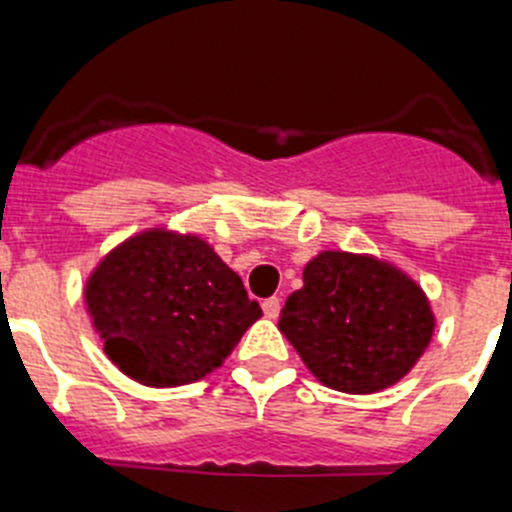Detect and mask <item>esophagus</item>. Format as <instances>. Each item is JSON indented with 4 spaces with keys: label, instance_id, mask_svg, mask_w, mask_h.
Here are the masks:
<instances>
[{
    "label": "esophagus",
    "instance_id": "esophagus-1",
    "mask_svg": "<svg viewBox=\"0 0 512 512\" xmlns=\"http://www.w3.org/2000/svg\"><path fill=\"white\" fill-rule=\"evenodd\" d=\"M262 311H265V317L268 319H275L278 314H281V299H265L262 301Z\"/></svg>",
    "mask_w": 512,
    "mask_h": 512
}]
</instances>
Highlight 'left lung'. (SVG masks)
I'll return each mask as SVG.
<instances>
[{"mask_svg": "<svg viewBox=\"0 0 512 512\" xmlns=\"http://www.w3.org/2000/svg\"><path fill=\"white\" fill-rule=\"evenodd\" d=\"M278 330L324 386L376 394L420 361L435 314L420 283L389 260L324 250L306 262Z\"/></svg>", "mask_w": 512, "mask_h": 512, "instance_id": "8db88e82", "label": "left lung"}]
</instances>
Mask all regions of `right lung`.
I'll return each instance as SVG.
<instances>
[{
    "mask_svg": "<svg viewBox=\"0 0 512 512\" xmlns=\"http://www.w3.org/2000/svg\"><path fill=\"white\" fill-rule=\"evenodd\" d=\"M105 355L154 389L201 381L262 317L244 283L198 234L151 226L115 244L84 283Z\"/></svg>",
    "mask_w": 512,
    "mask_h": 512,
    "instance_id": "add662e5",
    "label": "right lung"
}]
</instances>
